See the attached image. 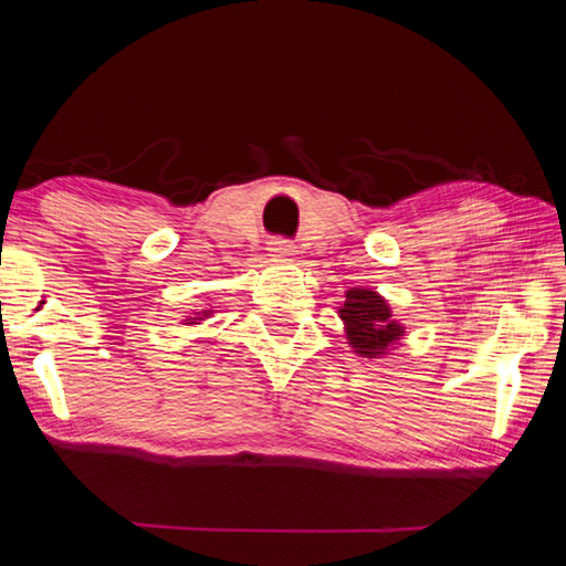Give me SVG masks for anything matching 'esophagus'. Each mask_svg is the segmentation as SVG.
I'll return each mask as SVG.
<instances>
[{
    "mask_svg": "<svg viewBox=\"0 0 566 566\" xmlns=\"http://www.w3.org/2000/svg\"><path fill=\"white\" fill-rule=\"evenodd\" d=\"M270 252L274 256H292L294 254V247H292V242H286V239H272Z\"/></svg>",
    "mask_w": 566,
    "mask_h": 566,
    "instance_id": "34e87169",
    "label": "esophagus"
}]
</instances>
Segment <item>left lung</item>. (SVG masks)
Segmentation results:
<instances>
[{"instance_id":"obj_1","label":"left lung","mask_w":566,"mask_h":566,"mask_svg":"<svg viewBox=\"0 0 566 566\" xmlns=\"http://www.w3.org/2000/svg\"><path fill=\"white\" fill-rule=\"evenodd\" d=\"M339 317L347 329L349 347L367 359L385 357L405 334V327L391 317L385 296L364 286H354L347 292Z\"/></svg>"}]
</instances>
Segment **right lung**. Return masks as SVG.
<instances>
[{
    "label": "right lung",
    "instance_id": "1",
    "mask_svg": "<svg viewBox=\"0 0 566 566\" xmlns=\"http://www.w3.org/2000/svg\"><path fill=\"white\" fill-rule=\"evenodd\" d=\"M207 314H209V310H205V312H202V317H189L185 324H197V319H205Z\"/></svg>",
    "mask_w": 566,
    "mask_h": 566
}]
</instances>
